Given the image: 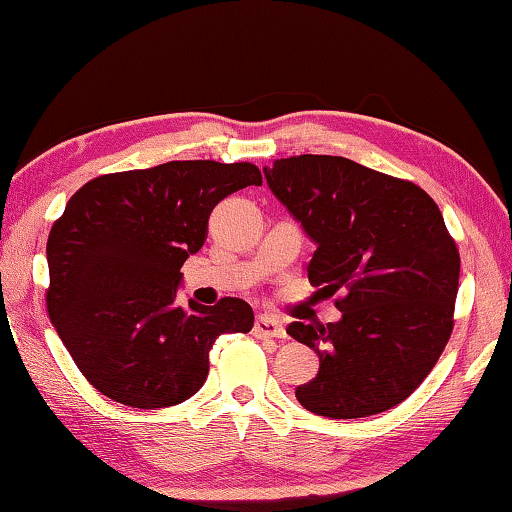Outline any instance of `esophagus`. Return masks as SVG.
Here are the masks:
<instances>
[{"label":"esophagus","instance_id":"esophagus-1","mask_svg":"<svg viewBox=\"0 0 512 512\" xmlns=\"http://www.w3.org/2000/svg\"><path fill=\"white\" fill-rule=\"evenodd\" d=\"M254 335L258 339H285V328L272 317H258L254 324Z\"/></svg>","mask_w":512,"mask_h":512}]
</instances>
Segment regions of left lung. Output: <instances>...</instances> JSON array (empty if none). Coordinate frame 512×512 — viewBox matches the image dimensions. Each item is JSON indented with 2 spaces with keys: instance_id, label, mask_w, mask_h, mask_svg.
Masks as SVG:
<instances>
[{
  "instance_id": "obj_1",
  "label": "left lung",
  "mask_w": 512,
  "mask_h": 512,
  "mask_svg": "<svg viewBox=\"0 0 512 512\" xmlns=\"http://www.w3.org/2000/svg\"><path fill=\"white\" fill-rule=\"evenodd\" d=\"M265 179L317 242L310 285L339 294L342 310L337 324L288 326L319 355L297 400L326 418L400 405L434 369L454 328L461 256L441 209L409 179L346 157L276 159Z\"/></svg>"
}]
</instances>
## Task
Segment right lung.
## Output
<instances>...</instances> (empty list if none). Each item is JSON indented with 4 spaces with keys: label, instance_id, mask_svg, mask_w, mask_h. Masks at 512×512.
I'll return each instance as SVG.
<instances>
[{
    "label": "right lung",
    "instance_id": "1",
    "mask_svg": "<svg viewBox=\"0 0 512 512\" xmlns=\"http://www.w3.org/2000/svg\"><path fill=\"white\" fill-rule=\"evenodd\" d=\"M263 175L249 161H168L89 179L47 240V310L85 380L134 409L179 405L209 375L224 333H249V303L177 306L188 254L200 251L215 204Z\"/></svg>",
    "mask_w": 512,
    "mask_h": 512
}]
</instances>
